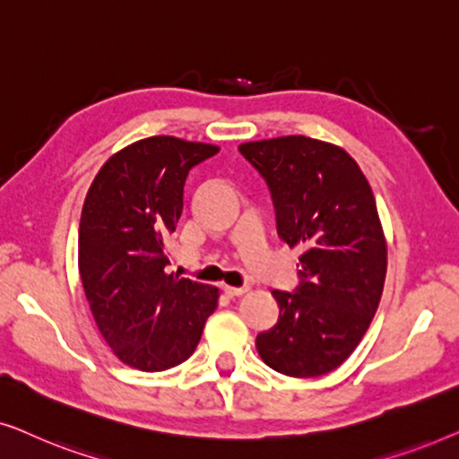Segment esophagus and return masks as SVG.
I'll return each mask as SVG.
<instances>
[{
	"instance_id": "obj_1",
	"label": "esophagus",
	"mask_w": 459,
	"mask_h": 459,
	"mask_svg": "<svg viewBox=\"0 0 459 459\" xmlns=\"http://www.w3.org/2000/svg\"><path fill=\"white\" fill-rule=\"evenodd\" d=\"M247 290H248V288H247V286H238V288H236V286H225V288H223V292H225V294H228V297H230V299L242 297V294H244V292H247Z\"/></svg>"
}]
</instances>
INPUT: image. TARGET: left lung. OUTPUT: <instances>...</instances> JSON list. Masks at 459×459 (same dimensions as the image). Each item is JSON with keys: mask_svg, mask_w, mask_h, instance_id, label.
<instances>
[{"mask_svg": "<svg viewBox=\"0 0 459 459\" xmlns=\"http://www.w3.org/2000/svg\"><path fill=\"white\" fill-rule=\"evenodd\" d=\"M238 150L265 179L278 236L303 248L299 284L273 290L280 317L256 334V351L280 374H328L359 344L385 288L386 242L372 187L344 150L305 135Z\"/></svg>", "mask_w": 459, "mask_h": 459, "instance_id": "left-lung-1", "label": "left lung"}]
</instances>
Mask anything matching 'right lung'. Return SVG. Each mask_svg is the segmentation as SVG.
I'll list each match as a JSON object with an SVG mask.
<instances>
[{"mask_svg": "<svg viewBox=\"0 0 459 459\" xmlns=\"http://www.w3.org/2000/svg\"><path fill=\"white\" fill-rule=\"evenodd\" d=\"M217 146L154 135L106 160L79 223V273L100 334L142 372L179 366L198 347L217 288L165 273L187 173Z\"/></svg>", "mask_w": 459, "mask_h": 459, "instance_id": "obj_1", "label": "right lung"}]
</instances>
